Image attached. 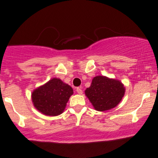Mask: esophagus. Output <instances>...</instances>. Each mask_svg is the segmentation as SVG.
Segmentation results:
<instances>
[{"mask_svg":"<svg viewBox=\"0 0 158 158\" xmlns=\"http://www.w3.org/2000/svg\"><path fill=\"white\" fill-rule=\"evenodd\" d=\"M76 92H77L79 94H82V89L79 88V87H77V88H76Z\"/></svg>","mask_w":158,"mask_h":158,"instance_id":"34e87169","label":"esophagus"}]
</instances>
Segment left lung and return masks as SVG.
<instances>
[{"instance_id": "obj_1", "label": "left lung", "mask_w": 158, "mask_h": 158, "mask_svg": "<svg viewBox=\"0 0 158 158\" xmlns=\"http://www.w3.org/2000/svg\"><path fill=\"white\" fill-rule=\"evenodd\" d=\"M85 92L95 110L103 111L113 109L120 102L125 94V87L119 81L98 76L92 79L90 87Z\"/></svg>"}]
</instances>
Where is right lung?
<instances>
[{
    "instance_id": "right-lung-1",
    "label": "right lung",
    "mask_w": 158,
    "mask_h": 158,
    "mask_svg": "<svg viewBox=\"0 0 158 158\" xmlns=\"http://www.w3.org/2000/svg\"><path fill=\"white\" fill-rule=\"evenodd\" d=\"M73 93L70 85L54 78L33 91L32 100L36 109L43 114L56 116L63 112Z\"/></svg>"
}]
</instances>
